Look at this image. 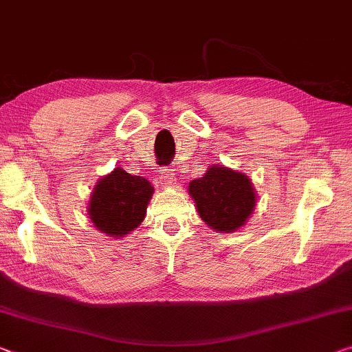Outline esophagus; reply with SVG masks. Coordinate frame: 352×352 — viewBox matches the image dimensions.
Masks as SVG:
<instances>
[{"label":"esophagus","instance_id":"esophagus-1","mask_svg":"<svg viewBox=\"0 0 352 352\" xmlns=\"http://www.w3.org/2000/svg\"><path fill=\"white\" fill-rule=\"evenodd\" d=\"M157 182L160 184L162 187H171V186H175L176 177H175V175H173V173H171L170 170H162V171L159 173Z\"/></svg>","mask_w":352,"mask_h":352}]
</instances>
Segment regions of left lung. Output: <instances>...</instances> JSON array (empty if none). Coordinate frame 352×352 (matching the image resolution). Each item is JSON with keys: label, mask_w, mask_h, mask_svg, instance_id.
Instances as JSON below:
<instances>
[{"label": "left lung", "mask_w": 352, "mask_h": 352, "mask_svg": "<svg viewBox=\"0 0 352 352\" xmlns=\"http://www.w3.org/2000/svg\"><path fill=\"white\" fill-rule=\"evenodd\" d=\"M188 193L209 228L231 232L245 225L255 209L256 195L244 173L212 165L203 177L188 184Z\"/></svg>", "instance_id": "left-lung-1"}]
</instances>
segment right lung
<instances>
[{"mask_svg": "<svg viewBox=\"0 0 352 352\" xmlns=\"http://www.w3.org/2000/svg\"><path fill=\"white\" fill-rule=\"evenodd\" d=\"M153 193L154 188L148 179L118 166L96 184L88 215L100 232L122 237L142 223Z\"/></svg>", "mask_w": 352, "mask_h": 352, "instance_id": "add662e5", "label": "right lung"}]
</instances>
